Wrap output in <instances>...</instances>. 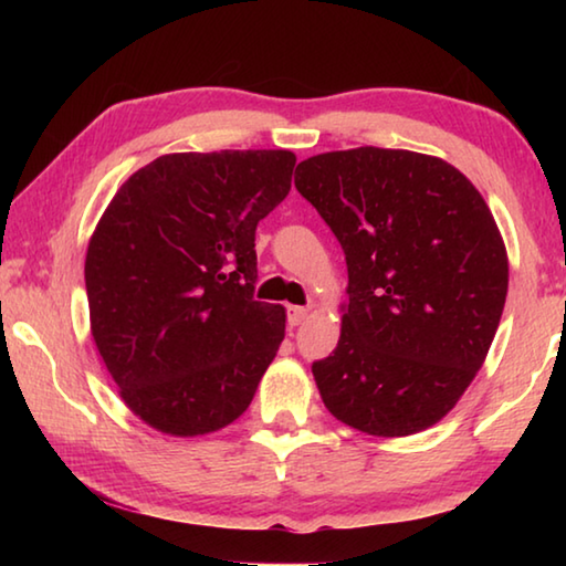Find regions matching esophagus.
<instances>
[{"label":"esophagus","mask_w":566,"mask_h":566,"mask_svg":"<svg viewBox=\"0 0 566 566\" xmlns=\"http://www.w3.org/2000/svg\"><path fill=\"white\" fill-rule=\"evenodd\" d=\"M306 314H310L306 306H290V310H286V319H290L292 327H300V324L306 319Z\"/></svg>","instance_id":"obj_1"}]
</instances>
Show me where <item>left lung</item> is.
<instances>
[{"instance_id":"8db88e82","label":"left lung","mask_w":566,"mask_h":566,"mask_svg":"<svg viewBox=\"0 0 566 566\" xmlns=\"http://www.w3.org/2000/svg\"><path fill=\"white\" fill-rule=\"evenodd\" d=\"M294 187L339 239L342 337L312 364L324 407L375 437L437 424L472 385L500 327L510 264L462 171L407 149L300 161Z\"/></svg>"}]
</instances>
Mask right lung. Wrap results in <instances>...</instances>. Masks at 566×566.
I'll use <instances>...</instances> for the list:
<instances>
[{
  "label": "right lung",
  "mask_w": 566,
  "mask_h": 566,
  "mask_svg": "<svg viewBox=\"0 0 566 566\" xmlns=\"http://www.w3.org/2000/svg\"><path fill=\"white\" fill-rule=\"evenodd\" d=\"M286 149L165 155L124 181L90 239L92 337L134 415L171 437L244 415L284 339L254 300L256 224L290 195Z\"/></svg>",
  "instance_id": "obj_1"
}]
</instances>
